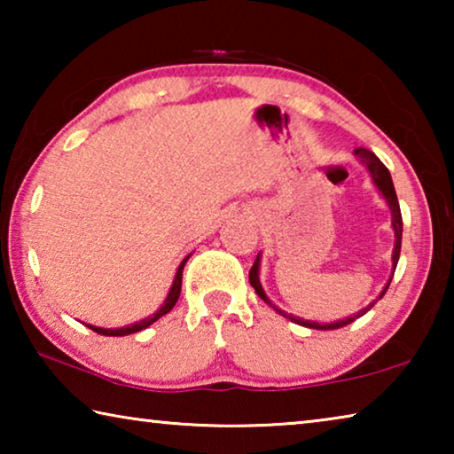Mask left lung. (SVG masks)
<instances>
[{
	"mask_svg": "<svg viewBox=\"0 0 454 454\" xmlns=\"http://www.w3.org/2000/svg\"><path fill=\"white\" fill-rule=\"evenodd\" d=\"M355 153H356V156H358L360 160H363V164L368 168V172H371V176H372L374 184H376V186H379L380 194H382V196H384V200H387V202H388V208H390V212H393V228H395V238H396L395 252H393V270H396L398 256H401V240H403V216H401V206H398V198H396V192H395V184H393V178H390V172L387 170V166H384V164L380 162V160L374 156L372 152H368V150H364V148H358V150H355ZM258 266H260V256H256L254 264H252V268H250V274H248L250 284H252V286H254L256 294H258L260 298H262V301H264L268 306H270V309H274L276 312L282 314V317L290 318L292 322H298V325H302V326L320 328V330L342 328V326L350 325L352 320H356V318L363 317V314H366V312L371 310L372 306H374V302H372V304H368L366 309H363V310H360V312H356L355 317H350V318H347V320H338V322H333V325H318V322H310V320L294 318V317H292V314L282 312V310L278 309V306H274V304L270 302V298H268V296L264 294V290H262V284H260V280H258ZM393 276H395V272H393ZM393 276H390V280H393ZM390 280H388L387 286H384V290L380 292L379 301H380V298L384 296V292L388 290V286H390Z\"/></svg>",
	"mask_w": 454,
	"mask_h": 454,
	"instance_id": "8db88e82",
	"label": "left lung"
}]
</instances>
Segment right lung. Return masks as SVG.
I'll use <instances>...</instances> for the list:
<instances>
[{"mask_svg":"<svg viewBox=\"0 0 454 454\" xmlns=\"http://www.w3.org/2000/svg\"><path fill=\"white\" fill-rule=\"evenodd\" d=\"M188 258L190 256H186L182 260V264H180V268H178V272H176V278H174V284H172V288H170V294H168V298L164 301V304H162V309H160L156 314H152V317H148V318H144L142 322H136V325H132V326H124V328H98V326H90L91 330H94V333H98V334H104V336H126V334H132V333H140V330H144V328H148L152 322H156L158 318H162L164 314H168L170 312L172 309H174V304L178 302V298H180V290H182V270H184V264L188 262Z\"/></svg>","mask_w":454,"mask_h":454,"instance_id":"obj_1","label":"right lung"}]
</instances>
